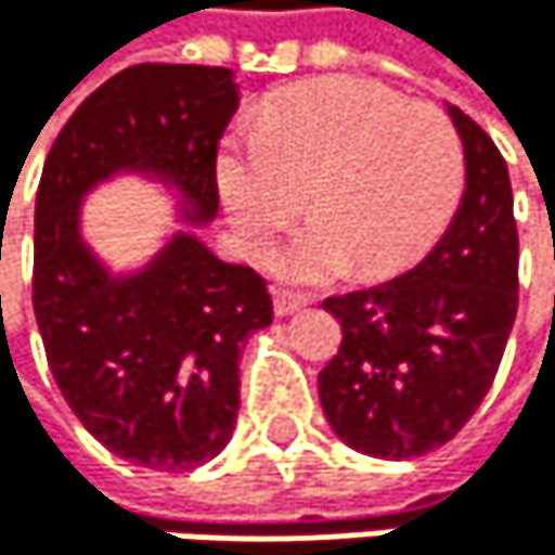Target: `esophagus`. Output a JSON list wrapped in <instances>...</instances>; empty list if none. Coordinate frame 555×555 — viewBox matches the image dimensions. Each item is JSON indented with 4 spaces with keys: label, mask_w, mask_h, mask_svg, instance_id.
<instances>
[{
    "label": "esophagus",
    "mask_w": 555,
    "mask_h": 555,
    "mask_svg": "<svg viewBox=\"0 0 555 555\" xmlns=\"http://www.w3.org/2000/svg\"><path fill=\"white\" fill-rule=\"evenodd\" d=\"M308 304V294H294V291H274V314L287 318L294 311H300Z\"/></svg>",
    "instance_id": "1"
}]
</instances>
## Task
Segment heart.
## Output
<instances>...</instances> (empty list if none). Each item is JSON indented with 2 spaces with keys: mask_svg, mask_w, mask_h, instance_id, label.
Instances as JSON below:
<instances>
[{
  "mask_svg": "<svg viewBox=\"0 0 555 555\" xmlns=\"http://www.w3.org/2000/svg\"><path fill=\"white\" fill-rule=\"evenodd\" d=\"M466 181L460 134L434 105L371 78L331 75L278 92L258 115L247 165H221V195L247 247H264L308 191V224L284 271L321 281L380 274L421 255L453 218Z\"/></svg>",
  "mask_w": 555,
  "mask_h": 555,
  "instance_id": "obj_1",
  "label": "heart"
}]
</instances>
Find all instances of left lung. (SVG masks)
<instances>
[{
    "label": "left lung",
    "instance_id": "obj_1",
    "mask_svg": "<svg viewBox=\"0 0 555 555\" xmlns=\"http://www.w3.org/2000/svg\"><path fill=\"white\" fill-rule=\"evenodd\" d=\"M466 191L434 251L400 278L327 297L340 347L318 377L324 417L357 453L410 460L443 447L487 397L516 321L519 237L493 138L450 108Z\"/></svg>",
    "mask_w": 555,
    "mask_h": 555
}]
</instances>
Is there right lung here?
<instances>
[{"mask_svg": "<svg viewBox=\"0 0 555 555\" xmlns=\"http://www.w3.org/2000/svg\"><path fill=\"white\" fill-rule=\"evenodd\" d=\"M234 72L145 62L112 75L59 131L36 195L33 308L49 371L115 456L181 474L215 460L237 421V353L268 327L258 271L175 234L152 264L112 278L78 231L86 191L118 171L178 188L184 221L218 215V142Z\"/></svg>", "mask_w": 555, "mask_h": 555, "instance_id": "right-lung-1", "label": "right lung"}]
</instances>
